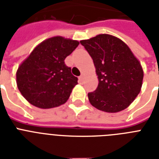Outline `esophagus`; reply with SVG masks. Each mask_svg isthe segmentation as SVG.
Returning a JSON list of instances; mask_svg holds the SVG:
<instances>
[{
	"label": "esophagus",
	"mask_w": 159,
	"mask_h": 159,
	"mask_svg": "<svg viewBox=\"0 0 159 159\" xmlns=\"http://www.w3.org/2000/svg\"><path fill=\"white\" fill-rule=\"evenodd\" d=\"M84 78H85V75L84 74H82L79 77V80L81 81V82H83V81H84Z\"/></svg>",
	"instance_id": "esophagus-1"
}]
</instances>
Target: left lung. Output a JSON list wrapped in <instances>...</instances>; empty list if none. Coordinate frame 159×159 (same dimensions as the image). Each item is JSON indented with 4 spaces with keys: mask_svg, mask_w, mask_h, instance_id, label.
Here are the masks:
<instances>
[{
    "mask_svg": "<svg viewBox=\"0 0 159 159\" xmlns=\"http://www.w3.org/2000/svg\"><path fill=\"white\" fill-rule=\"evenodd\" d=\"M92 57L98 87L88 93L90 103L100 111L116 113L126 109L140 92L143 71L125 42L111 34L81 40Z\"/></svg>",
    "mask_w": 159,
    "mask_h": 159,
    "instance_id": "left-lung-1",
    "label": "left lung"
}]
</instances>
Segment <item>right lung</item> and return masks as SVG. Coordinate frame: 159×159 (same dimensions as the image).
<instances>
[{
	"mask_svg": "<svg viewBox=\"0 0 159 159\" xmlns=\"http://www.w3.org/2000/svg\"><path fill=\"white\" fill-rule=\"evenodd\" d=\"M79 44L77 40L55 36L47 39L22 62L16 72L19 91L31 105L49 109L64 104L77 77L66 66L65 58Z\"/></svg>",
	"mask_w": 159,
	"mask_h": 159,
	"instance_id": "right-lung-1",
	"label": "right lung"
}]
</instances>
